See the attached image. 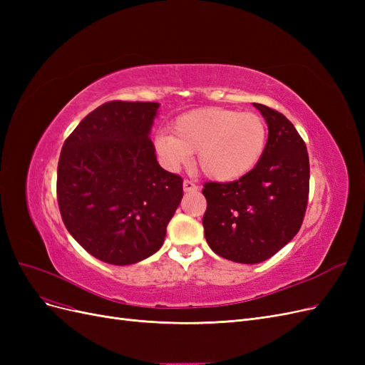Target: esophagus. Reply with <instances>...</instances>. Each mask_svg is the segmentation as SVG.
Returning <instances> with one entry per match:
<instances>
[{"mask_svg":"<svg viewBox=\"0 0 365 365\" xmlns=\"http://www.w3.org/2000/svg\"><path fill=\"white\" fill-rule=\"evenodd\" d=\"M182 187H184V192H196L197 190V185L189 180H185L182 182Z\"/></svg>","mask_w":365,"mask_h":365,"instance_id":"obj_1","label":"esophagus"}]
</instances>
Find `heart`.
I'll list each match as a JSON object with an SVG mask.
<instances>
[{
  "label": "heart",
  "instance_id": "1",
  "mask_svg": "<svg viewBox=\"0 0 365 365\" xmlns=\"http://www.w3.org/2000/svg\"><path fill=\"white\" fill-rule=\"evenodd\" d=\"M173 135L160 132L153 138L160 163L169 170L189 164L197 155V168L208 180L236 181L250 173L267 149L268 129L256 113L207 106L180 115L173 121Z\"/></svg>",
  "mask_w": 365,
  "mask_h": 365
}]
</instances>
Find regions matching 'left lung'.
<instances>
[{"label": "left lung", "instance_id": "1", "mask_svg": "<svg viewBox=\"0 0 365 365\" xmlns=\"http://www.w3.org/2000/svg\"><path fill=\"white\" fill-rule=\"evenodd\" d=\"M268 125L267 149L250 173L231 182H205L207 244L237 263L269 259L298 233L309 197V155L282 113L254 103Z\"/></svg>", "mask_w": 365, "mask_h": 365}]
</instances>
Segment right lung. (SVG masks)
<instances>
[{
	"instance_id": "obj_1",
	"label": "right lung",
	"mask_w": 365,
	"mask_h": 365,
	"mask_svg": "<svg viewBox=\"0 0 365 365\" xmlns=\"http://www.w3.org/2000/svg\"><path fill=\"white\" fill-rule=\"evenodd\" d=\"M160 103L106 102L65 140L58 204L70 235L96 259L132 264L157 252L182 197L149 138Z\"/></svg>"
}]
</instances>
